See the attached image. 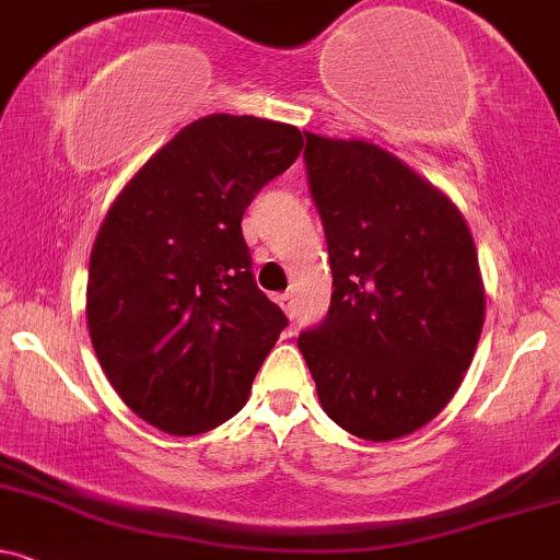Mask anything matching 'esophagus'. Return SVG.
I'll return each instance as SVG.
<instances>
[{
  "instance_id": "obj_1",
  "label": "esophagus",
  "mask_w": 560,
  "mask_h": 560,
  "mask_svg": "<svg viewBox=\"0 0 560 560\" xmlns=\"http://www.w3.org/2000/svg\"><path fill=\"white\" fill-rule=\"evenodd\" d=\"M278 304H280L282 312L288 314V317H295V299H293V293H280L278 295Z\"/></svg>"
}]
</instances>
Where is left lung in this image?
<instances>
[{"instance_id":"8db88e82","label":"left lung","mask_w":560,"mask_h":560,"mask_svg":"<svg viewBox=\"0 0 560 560\" xmlns=\"http://www.w3.org/2000/svg\"><path fill=\"white\" fill-rule=\"evenodd\" d=\"M304 136L335 291L299 348L327 417L387 443L432 422L475 359L485 325L477 246L462 209L396 154Z\"/></svg>"}]
</instances>
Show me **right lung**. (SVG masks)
Instances as JSON below:
<instances>
[{"label": "right lung", "mask_w": 560, "mask_h": 560, "mask_svg": "<svg viewBox=\"0 0 560 560\" xmlns=\"http://www.w3.org/2000/svg\"><path fill=\"white\" fill-rule=\"evenodd\" d=\"M301 149L295 125L207 115L112 201L91 248L85 319L109 385L156 430L188 438L235 417L288 325L256 288L241 220Z\"/></svg>", "instance_id": "right-lung-1"}]
</instances>
